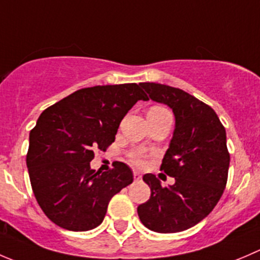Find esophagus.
<instances>
[{"mask_svg":"<svg viewBox=\"0 0 260 260\" xmlns=\"http://www.w3.org/2000/svg\"><path fill=\"white\" fill-rule=\"evenodd\" d=\"M133 178H135V180H140L142 176H141V174L138 171H133Z\"/></svg>","mask_w":260,"mask_h":260,"instance_id":"esophagus-1","label":"esophagus"}]
</instances>
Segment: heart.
Returning <instances> with one entry per match:
<instances>
[{
  "label": "heart",
  "mask_w": 260,
  "mask_h": 260,
  "mask_svg": "<svg viewBox=\"0 0 260 260\" xmlns=\"http://www.w3.org/2000/svg\"><path fill=\"white\" fill-rule=\"evenodd\" d=\"M148 112H168V110H166L165 108H162V107H152L150 110H148ZM129 158H131V162H133L135 165H137V166L145 165L146 157H145V155H143V153L132 152L129 155Z\"/></svg>",
  "instance_id": "1"
}]
</instances>
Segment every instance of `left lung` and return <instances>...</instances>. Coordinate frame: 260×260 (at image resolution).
<instances>
[{
  "label": "left lung",
  "mask_w": 260,
  "mask_h": 260,
  "mask_svg": "<svg viewBox=\"0 0 260 260\" xmlns=\"http://www.w3.org/2000/svg\"><path fill=\"white\" fill-rule=\"evenodd\" d=\"M140 85L175 115V129L160 168L175 183L162 186L153 174L143 175L151 197L137 207L138 217L155 233H179L207 217L225 190L230 165L226 131L215 110L193 95L155 82Z\"/></svg>",
  "instance_id": "obj_1"
}]
</instances>
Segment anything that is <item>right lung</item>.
<instances>
[{"label":"right lung","mask_w":260,"mask_h":260,"mask_svg":"<svg viewBox=\"0 0 260 260\" xmlns=\"http://www.w3.org/2000/svg\"><path fill=\"white\" fill-rule=\"evenodd\" d=\"M140 85L85 87L47 108L30 131L26 165L38 205L59 228L87 231L103 222L113 196L133 181L124 162L100 173L94 151H107L120 122L138 102Z\"/></svg>","instance_id":"add662e5"}]
</instances>
